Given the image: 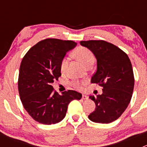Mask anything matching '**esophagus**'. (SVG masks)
Returning <instances> with one entry per match:
<instances>
[{"label": "esophagus", "instance_id": "esophagus-1", "mask_svg": "<svg viewBox=\"0 0 147 147\" xmlns=\"http://www.w3.org/2000/svg\"><path fill=\"white\" fill-rule=\"evenodd\" d=\"M82 99H84V100H87V99H88V96H87V95L83 94L82 96Z\"/></svg>", "mask_w": 147, "mask_h": 147}]
</instances>
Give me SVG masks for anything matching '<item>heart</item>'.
<instances>
[{
	"label": "heart",
	"mask_w": 147,
	"mask_h": 147,
	"mask_svg": "<svg viewBox=\"0 0 147 147\" xmlns=\"http://www.w3.org/2000/svg\"><path fill=\"white\" fill-rule=\"evenodd\" d=\"M74 57L80 60L82 63L85 65V66H88V65L90 64L91 62H94V56L93 53L85 47H79L75 50L74 51ZM67 64H68V59L67 58H64L61 62L60 64V71L61 73L64 74L67 71ZM71 85L74 86L75 88H80V84L78 82H72Z\"/></svg>",
	"instance_id": "b5f03b06"
}]
</instances>
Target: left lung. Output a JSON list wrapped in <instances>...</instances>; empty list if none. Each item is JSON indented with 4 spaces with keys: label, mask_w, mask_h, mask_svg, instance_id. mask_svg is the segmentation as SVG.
Segmentation results:
<instances>
[{
    "label": "left lung",
    "mask_w": 147,
    "mask_h": 147,
    "mask_svg": "<svg viewBox=\"0 0 147 147\" xmlns=\"http://www.w3.org/2000/svg\"><path fill=\"white\" fill-rule=\"evenodd\" d=\"M80 45L96 59V72L90 82L103 87L102 95L89 96L96 107L88 118L96 123H111L124 112L132 98L135 80L131 62L123 51L104 40L81 41Z\"/></svg>",
    "instance_id": "8db88e82"
}]
</instances>
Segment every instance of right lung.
Returning <instances> with one entry per match:
<instances>
[{"label":"right lung","instance_id":"add662e5","mask_svg":"<svg viewBox=\"0 0 147 147\" xmlns=\"http://www.w3.org/2000/svg\"><path fill=\"white\" fill-rule=\"evenodd\" d=\"M76 45L71 40L46 39L31 48L22 60L18 78L20 100L27 113L40 124L61 121L68 104L82 96L71 90L59 95L51 86L61 76L62 60Z\"/></svg>","mask_w":147,"mask_h":147}]
</instances>
